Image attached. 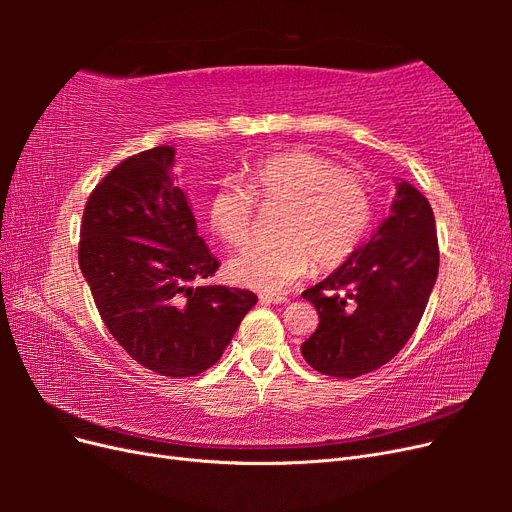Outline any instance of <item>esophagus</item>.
Returning a JSON list of instances; mask_svg holds the SVG:
<instances>
[{
	"label": "esophagus",
	"instance_id": "obj_1",
	"mask_svg": "<svg viewBox=\"0 0 512 512\" xmlns=\"http://www.w3.org/2000/svg\"><path fill=\"white\" fill-rule=\"evenodd\" d=\"M290 299L288 297H282V294H260V303L265 305H282V303H288Z\"/></svg>",
	"mask_w": 512,
	"mask_h": 512
}]
</instances>
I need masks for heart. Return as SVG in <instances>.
Returning <instances> with one entry per match:
<instances>
[{
  "label": "heart",
  "mask_w": 512,
  "mask_h": 512,
  "mask_svg": "<svg viewBox=\"0 0 512 512\" xmlns=\"http://www.w3.org/2000/svg\"><path fill=\"white\" fill-rule=\"evenodd\" d=\"M254 198L260 205L286 207L277 224V243L252 245L232 256V284L262 294H280L314 269H335L367 239L374 224V198L359 175L342 173L331 160L307 151H284L256 162L237 179H222L207 196L211 232L230 247L250 237Z\"/></svg>",
  "instance_id": "heart-1"
}]
</instances>
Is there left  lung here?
<instances>
[{
	"label": "left lung",
	"mask_w": 512,
	"mask_h": 512,
	"mask_svg": "<svg viewBox=\"0 0 512 512\" xmlns=\"http://www.w3.org/2000/svg\"><path fill=\"white\" fill-rule=\"evenodd\" d=\"M438 267L429 200L397 179L389 218L344 265L303 292L320 316L301 346L303 359L333 378H356L389 363L421 322Z\"/></svg>",
	"instance_id": "8db88e82"
}]
</instances>
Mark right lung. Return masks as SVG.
<instances>
[{"instance_id": "obj_1", "label": "right lung", "mask_w": 512, "mask_h": 512, "mask_svg": "<svg viewBox=\"0 0 512 512\" xmlns=\"http://www.w3.org/2000/svg\"><path fill=\"white\" fill-rule=\"evenodd\" d=\"M175 153L168 145L138 153L96 185L79 265L119 346L160 376L188 378L220 361L258 297L205 282L220 262L175 185Z\"/></svg>"}]
</instances>
